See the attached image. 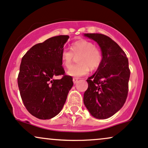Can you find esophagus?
<instances>
[{
  "label": "esophagus",
  "mask_w": 148,
  "mask_h": 148,
  "mask_svg": "<svg viewBox=\"0 0 148 148\" xmlns=\"http://www.w3.org/2000/svg\"><path fill=\"white\" fill-rule=\"evenodd\" d=\"M73 81L74 84H76V83H77V82H78V78L73 77Z\"/></svg>",
  "instance_id": "obj_1"
}]
</instances>
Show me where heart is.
Wrapping results in <instances>:
<instances>
[{
    "label": "heart",
    "instance_id": "heart-1",
    "mask_svg": "<svg viewBox=\"0 0 148 148\" xmlns=\"http://www.w3.org/2000/svg\"><path fill=\"white\" fill-rule=\"evenodd\" d=\"M77 63L71 66L67 71L69 75L75 77L87 75L90 69L95 71L100 67L102 62V54L98 47L91 41L85 39L78 40L72 43L71 50L63 49L61 52V60L65 67L72 64L74 56H77Z\"/></svg>",
    "mask_w": 148,
    "mask_h": 148
}]
</instances>
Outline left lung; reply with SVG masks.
<instances>
[{
	"label": "left lung",
	"mask_w": 148,
	"mask_h": 148,
	"mask_svg": "<svg viewBox=\"0 0 148 148\" xmlns=\"http://www.w3.org/2000/svg\"><path fill=\"white\" fill-rule=\"evenodd\" d=\"M101 48L102 62L93 75L86 79L84 103L93 117L106 119L122 108L129 91L130 70L126 54L109 36L85 34Z\"/></svg>",
	"instance_id": "8db88e82"
}]
</instances>
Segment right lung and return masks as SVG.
Listing matches in <instances>:
<instances>
[{
    "label": "right lung",
    "mask_w": 148,
    "mask_h": 148,
    "mask_svg": "<svg viewBox=\"0 0 148 148\" xmlns=\"http://www.w3.org/2000/svg\"><path fill=\"white\" fill-rule=\"evenodd\" d=\"M68 35L49 38L33 46L21 60L18 86L27 110L39 119L57 116L66 100L73 82L65 74L61 52L69 39ZM62 75L60 80L55 76Z\"/></svg>",
    "instance_id": "add662e5"
}]
</instances>
